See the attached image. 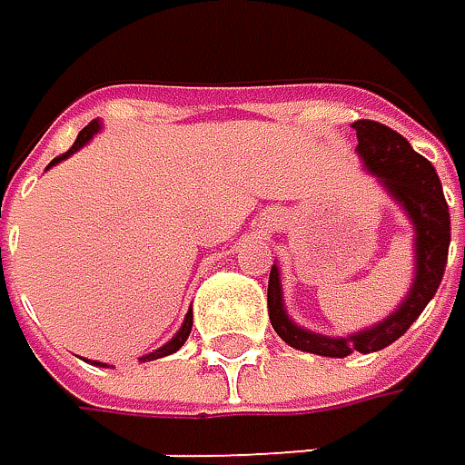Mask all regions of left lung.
Masks as SVG:
<instances>
[{
  "label": "left lung",
  "mask_w": 465,
  "mask_h": 465,
  "mask_svg": "<svg viewBox=\"0 0 465 465\" xmlns=\"http://www.w3.org/2000/svg\"><path fill=\"white\" fill-rule=\"evenodd\" d=\"M353 128L359 139L356 150L367 172L378 178V183L389 192V197L405 213H409L414 224L417 268H414V282H411L409 296L402 299V304L391 315H386L381 323L364 331H356L351 337H326V334L302 329L287 318L279 268L273 262L271 276H268V318H271L273 331L290 348L318 353V356H331V359H345L356 351L372 353L400 340L422 315L428 302L436 296L444 268H447V254H450V208H447L441 181L436 175L433 163L425 155H420L389 125H381L375 120H356Z\"/></svg>",
  "instance_id": "obj_1"
}]
</instances>
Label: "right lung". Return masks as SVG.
<instances>
[{
    "label": "right lung",
    "instance_id": "1",
    "mask_svg": "<svg viewBox=\"0 0 465 465\" xmlns=\"http://www.w3.org/2000/svg\"><path fill=\"white\" fill-rule=\"evenodd\" d=\"M98 131H101V123H90L87 128H82V131H79V136H76V142H74V147H71L68 153H63V155H56V158H54V161H51L48 166L60 163L63 158H68L71 153H76L79 147H84V144H87V142H90V139H93V136L98 134ZM192 323H194V318H192V312H189V315H186V321H183V326H181V331H178L175 337H172V340H169L166 345H161L158 351L147 353V356H144V361H153V359H161V356H169V353L181 351V348H183V342H186V340H189V334H192ZM98 364H101V361H98Z\"/></svg>",
    "mask_w": 465,
    "mask_h": 465
}]
</instances>
